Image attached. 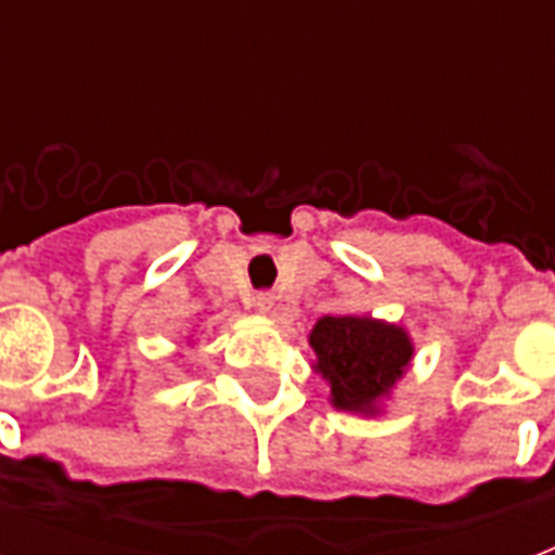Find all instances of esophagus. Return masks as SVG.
Wrapping results in <instances>:
<instances>
[{
    "mask_svg": "<svg viewBox=\"0 0 555 555\" xmlns=\"http://www.w3.org/2000/svg\"><path fill=\"white\" fill-rule=\"evenodd\" d=\"M253 308L261 313V317H270L273 308H276V296L273 294H256L253 296Z\"/></svg>",
    "mask_w": 555,
    "mask_h": 555,
    "instance_id": "1",
    "label": "esophagus"
}]
</instances>
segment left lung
Wrapping results in <instances>:
<instances>
[{"label": "left lung", "mask_w": 555, "mask_h": 555, "mask_svg": "<svg viewBox=\"0 0 555 555\" xmlns=\"http://www.w3.org/2000/svg\"><path fill=\"white\" fill-rule=\"evenodd\" d=\"M313 371L331 386L337 412L377 417L414 360L409 331L374 317H322L308 334Z\"/></svg>", "instance_id": "left-lung-1"}]
</instances>
